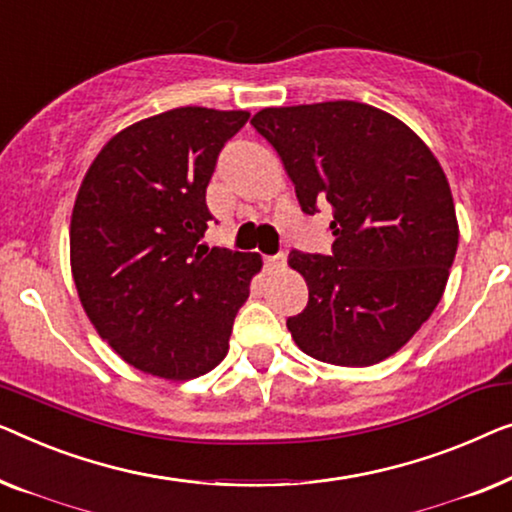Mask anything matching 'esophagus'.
<instances>
[{"label": "esophagus", "instance_id": "obj_1", "mask_svg": "<svg viewBox=\"0 0 512 512\" xmlns=\"http://www.w3.org/2000/svg\"><path fill=\"white\" fill-rule=\"evenodd\" d=\"M285 253H278V255H269V257H264V266L269 271H276V269H283L285 266Z\"/></svg>", "mask_w": 512, "mask_h": 512}]
</instances>
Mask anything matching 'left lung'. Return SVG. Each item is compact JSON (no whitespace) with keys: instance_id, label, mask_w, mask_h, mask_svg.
<instances>
[{"instance_id":"8db88e82","label":"left lung","mask_w":512,"mask_h":512,"mask_svg":"<svg viewBox=\"0 0 512 512\" xmlns=\"http://www.w3.org/2000/svg\"><path fill=\"white\" fill-rule=\"evenodd\" d=\"M276 148L306 215L334 208L331 255L292 250L308 304L287 320L306 355L371 366L429 320L455 262L459 227L441 164L394 115L359 102L262 109L250 120Z\"/></svg>"}]
</instances>
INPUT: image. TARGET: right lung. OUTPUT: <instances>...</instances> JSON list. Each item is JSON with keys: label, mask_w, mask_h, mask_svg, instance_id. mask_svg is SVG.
Returning <instances> with one entry per match:
<instances>
[{"label": "right lung", "mask_w": 512, "mask_h": 512, "mask_svg": "<svg viewBox=\"0 0 512 512\" xmlns=\"http://www.w3.org/2000/svg\"><path fill=\"white\" fill-rule=\"evenodd\" d=\"M248 111L183 106L122 129L90 164L71 213V273L99 336L134 369L190 380L229 350L257 253L201 246L206 187Z\"/></svg>", "instance_id": "add662e5"}]
</instances>
